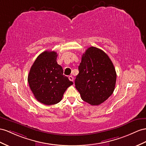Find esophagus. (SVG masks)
Instances as JSON below:
<instances>
[{"label":"esophagus","instance_id":"esophagus-1","mask_svg":"<svg viewBox=\"0 0 146 146\" xmlns=\"http://www.w3.org/2000/svg\"><path fill=\"white\" fill-rule=\"evenodd\" d=\"M68 78H69V80H70V81H74V78H73V76H72V75L69 76H68Z\"/></svg>","mask_w":146,"mask_h":146}]
</instances>
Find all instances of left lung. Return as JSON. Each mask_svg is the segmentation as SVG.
I'll return each mask as SVG.
<instances>
[{
	"label": "left lung",
	"instance_id": "obj_1",
	"mask_svg": "<svg viewBox=\"0 0 146 146\" xmlns=\"http://www.w3.org/2000/svg\"><path fill=\"white\" fill-rule=\"evenodd\" d=\"M78 70L74 84L84 101L98 106L113 94L117 73L113 63L103 50L89 47L82 55Z\"/></svg>",
	"mask_w": 146,
	"mask_h": 146
}]
</instances>
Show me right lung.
Wrapping results in <instances>:
<instances>
[{
	"instance_id": "add662e5",
	"label": "right lung",
	"mask_w": 146,
	"mask_h": 146,
	"mask_svg": "<svg viewBox=\"0 0 146 146\" xmlns=\"http://www.w3.org/2000/svg\"><path fill=\"white\" fill-rule=\"evenodd\" d=\"M55 51H44L37 57L28 77L29 87L35 98L44 105L61 101L63 94L73 83L63 75L62 67L57 62Z\"/></svg>"
}]
</instances>
